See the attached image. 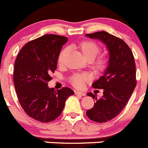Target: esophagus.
<instances>
[{"label": "esophagus", "mask_w": 148, "mask_h": 148, "mask_svg": "<svg viewBox=\"0 0 148 148\" xmlns=\"http://www.w3.org/2000/svg\"><path fill=\"white\" fill-rule=\"evenodd\" d=\"M75 95H78V96H86V93L83 91H78V90H75Z\"/></svg>", "instance_id": "1"}]
</instances>
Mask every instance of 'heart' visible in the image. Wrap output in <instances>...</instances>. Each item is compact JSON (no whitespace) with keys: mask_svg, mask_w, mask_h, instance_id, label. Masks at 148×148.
<instances>
[{"mask_svg":"<svg viewBox=\"0 0 148 148\" xmlns=\"http://www.w3.org/2000/svg\"><path fill=\"white\" fill-rule=\"evenodd\" d=\"M78 48L83 54L85 58L88 60H91L92 66L98 71H103L107 68L109 63V59L105 55H100L96 57L100 53L101 47L99 44L93 41L85 40L78 44ZM71 53V48L65 47L61 50L58 56V64L60 65H64ZM88 79V75L86 73H76L73 75L71 78V83L73 86L77 88H80L83 86L84 83Z\"/></svg>","mask_w":148,"mask_h":148,"instance_id":"b5f03b06","label":"heart"}]
</instances>
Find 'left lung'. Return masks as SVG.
<instances>
[{"instance_id": "1", "label": "left lung", "mask_w": 148, "mask_h": 148, "mask_svg": "<svg viewBox=\"0 0 148 148\" xmlns=\"http://www.w3.org/2000/svg\"><path fill=\"white\" fill-rule=\"evenodd\" d=\"M86 36L101 40L109 52V66L104 74L92 84L94 88L103 89V95L88 93L96 100L92 109L86 112L88 117L96 122H106L116 117L128 103L135 88V62L130 47L122 39L104 31L87 34ZM94 100V101H95Z\"/></svg>"}]
</instances>
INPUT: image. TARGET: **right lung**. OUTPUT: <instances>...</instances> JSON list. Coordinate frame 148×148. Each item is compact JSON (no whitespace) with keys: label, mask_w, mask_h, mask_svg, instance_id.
<instances>
[{"label":"right lung","mask_w":148,"mask_h":148,"mask_svg":"<svg viewBox=\"0 0 148 148\" xmlns=\"http://www.w3.org/2000/svg\"><path fill=\"white\" fill-rule=\"evenodd\" d=\"M65 36L46 34L27 42L14 64V82L18 101L25 113L39 122H52L62 113L65 101L74 91L68 87L58 90L48 87Z\"/></svg>","instance_id":"1"}]
</instances>
